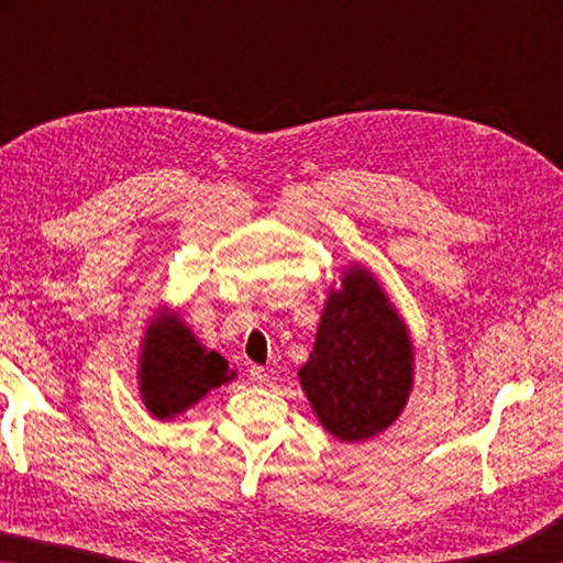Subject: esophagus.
I'll return each mask as SVG.
<instances>
[{
    "label": "esophagus",
    "instance_id": "obj_1",
    "mask_svg": "<svg viewBox=\"0 0 563 563\" xmlns=\"http://www.w3.org/2000/svg\"><path fill=\"white\" fill-rule=\"evenodd\" d=\"M251 379L255 385H271V375H268V369L265 367H258V365H253L251 367Z\"/></svg>",
    "mask_w": 563,
    "mask_h": 563
}]
</instances>
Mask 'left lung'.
<instances>
[{
    "mask_svg": "<svg viewBox=\"0 0 563 563\" xmlns=\"http://www.w3.org/2000/svg\"><path fill=\"white\" fill-rule=\"evenodd\" d=\"M300 385L322 427L342 442L387 430L412 387V347L402 320L365 268L330 292Z\"/></svg>",
    "mask_w": 563,
    "mask_h": 563,
    "instance_id": "8db88e82",
    "label": "left lung"
}]
</instances>
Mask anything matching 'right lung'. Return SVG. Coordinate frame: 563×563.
Here are the masks:
<instances>
[{"instance_id":"right-lung-1","label":"right lung","mask_w":563,"mask_h":563,"mask_svg":"<svg viewBox=\"0 0 563 563\" xmlns=\"http://www.w3.org/2000/svg\"><path fill=\"white\" fill-rule=\"evenodd\" d=\"M228 379V362L201 347L184 322L170 320L148 332L141 352V395L151 415L166 419L184 412Z\"/></svg>"}]
</instances>
